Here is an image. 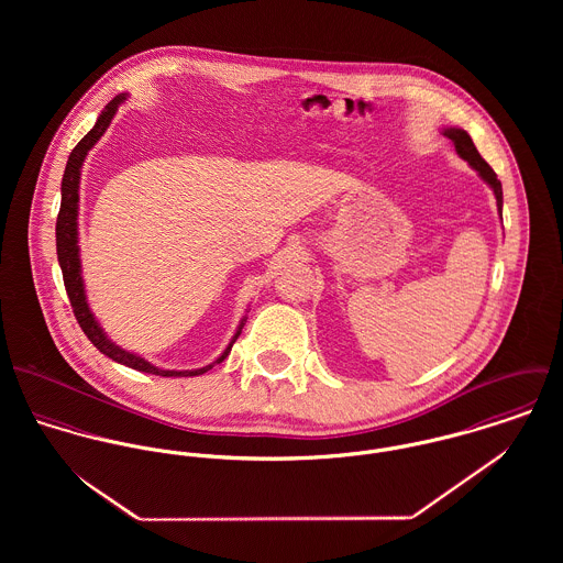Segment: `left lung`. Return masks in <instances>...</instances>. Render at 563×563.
I'll list each match as a JSON object with an SVG mask.
<instances>
[{"mask_svg":"<svg viewBox=\"0 0 563 563\" xmlns=\"http://www.w3.org/2000/svg\"><path fill=\"white\" fill-rule=\"evenodd\" d=\"M444 136L453 141L455 152L460 154V158H464V161L468 162V164L482 175L483 179L489 184V188H492L494 195H496V206H498V212H500V208H503V188H500V181H498L496 173L492 170V166L483 161L482 154L477 152V147H475L473 139L468 136V132H464V130H460V128H449V130H444Z\"/></svg>","mask_w":563,"mask_h":563,"instance_id":"left-lung-1","label":"left lung"}]
</instances>
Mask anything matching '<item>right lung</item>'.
Here are the masks:
<instances>
[{"instance_id":"obj_1","label":"right lung","mask_w":563,"mask_h":563,"mask_svg":"<svg viewBox=\"0 0 563 563\" xmlns=\"http://www.w3.org/2000/svg\"><path fill=\"white\" fill-rule=\"evenodd\" d=\"M123 99H125V95H117L103 108V112L99 114L95 128L74 147L69 162H67V168H65V175H63V190H60L63 192V201H60V212H58V221H56V251H58V262H60V268H63L65 288H67L74 314H76V319L80 322L81 331L110 360H114V362H119L123 366H130L134 371H143V373L161 375V377H195V375H203L214 364H221L230 355L236 338L241 335L244 321L241 322L236 335L232 338L230 346L223 351V355L214 364H208V366L197 368V371H162L158 366L150 364L147 360H143V357H139L134 353H128L121 346H117L114 342H110L106 338V333L101 331V327L95 322V317L90 314L88 303H86L84 284H81L80 253H78V201H80L78 190H80L81 162L86 158V154L90 152V147L103 136V132L108 130V125H110V121H112V117H114V112H117V108H119V103Z\"/></svg>"}]
</instances>
